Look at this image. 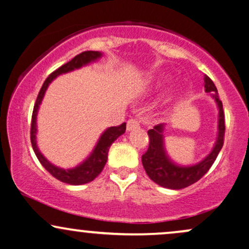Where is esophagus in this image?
Masks as SVG:
<instances>
[{
  "label": "esophagus",
  "instance_id": "34e87169",
  "mask_svg": "<svg viewBox=\"0 0 249 249\" xmlns=\"http://www.w3.org/2000/svg\"><path fill=\"white\" fill-rule=\"evenodd\" d=\"M139 127H141V123L137 121V119H128L126 124L127 131L136 130V128H139Z\"/></svg>",
  "mask_w": 249,
  "mask_h": 249
}]
</instances>
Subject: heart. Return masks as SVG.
Returning <instances> with one entry per match:
<instances>
[{
  "label": "heart",
  "instance_id": "1",
  "mask_svg": "<svg viewBox=\"0 0 249 249\" xmlns=\"http://www.w3.org/2000/svg\"><path fill=\"white\" fill-rule=\"evenodd\" d=\"M174 91L176 90H171L170 92L167 93V97H166V101H171V98H172L173 95H174Z\"/></svg>",
  "mask_w": 249,
  "mask_h": 249
}]
</instances>
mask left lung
Listing matches in <instances>:
<instances>
[{
	"mask_svg": "<svg viewBox=\"0 0 249 249\" xmlns=\"http://www.w3.org/2000/svg\"><path fill=\"white\" fill-rule=\"evenodd\" d=\"M204 88L210 92L219 108L218 138L213 150L205 159L192 166H179L168 158L164 146V124L156 125L147 131L150 144L147 151L142 156V162L147 176L156 184L171 190H181L201 179L210 170L224 145L225 137V113L222 103L219 99L218 90L210 77L205 75Z\"/></svg>",
	"mask_w": 249,
	"mask_h": 249,
	"instance_id": "obj_1",
	"label": "left lung"
}]
</instances>
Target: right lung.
Masks as SVG:
<instances>
[{
    "mask_svg": "<svg viewBox=\"0 0 249 249\" xmlns=\"http://www.w3.org/2000/svg\"><path fill=\"white\" fill-rule=\"evenodd\" d=\"M101 57L102 53H99V51H84V53L73 57L70 62L65 63L64 65H62L61 68H58V69L53 71V73H50V76L45 79L44 83H43L41 90H39L38 92V96H37L35 107H34L30 127V139L31 145H33L34 148V152H35L39 162L43 165V167H44L51 176L55 177V178L58 179L59 181L65 182V184H88V182L92 181L96 177H98V174L102 172L103 168H104L105 164H107V161L108 148H110L112 142H115L119 136H122V134L125 132V130H126V123H123L122 125H118V126H111L107 128V130L102 133L101 138H99L98 142L96 144V146L93 148V151L91 152L90 156H89L84 161L81 162V164L77 165L76 167L61 168L51 164V162L41 153L38 147H37V112H38L39 105H41L45 91H47L50 83L53 82L57 76L62 75V73L70 72V71L75 69H79V68L84 67V65L89 64V63L96 62L97 59L101 58Z\"/></svg>",
    "mask_w": 249,
    "mask_h": 249,
    "instance_id": "obj_1",
    "label": "right lung"
}]
</instances>
